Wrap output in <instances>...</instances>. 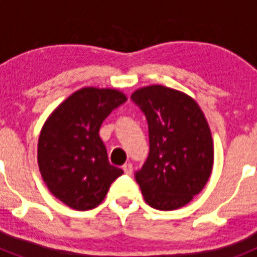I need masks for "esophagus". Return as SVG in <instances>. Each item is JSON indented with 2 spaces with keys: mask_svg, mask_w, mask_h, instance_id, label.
Masks as SVG:
<instances>
[{
  "mask_svg": "<svg viewBox=\"0 0 257 257\" xmlns=\"http://www.w3.org/2000/svg\"><path fill=\"white\" fill-rule=\"evenodd\" d=\"M122 170H123V172L126 175H131L133 174V165H131V163H124V165L122 166Z\"/></svg>",
  "mask_w": 257,
  "mask_h": 257,
  "instance_id": "esophagus-1",
  "label": "esophagus"
}]
</instances>
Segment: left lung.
I'll return each instance as SVG.
<instances>
[{
	"label": "left lung",
	"instance_id": "8db88e82",
	"mask_svg": "<svg viewBox=\"0 0 257 257\" xmlns=\"http://www.w3.org/2000/svg\"><path fill=\"white\" fill-rule=\"evenodd\" d=\"M131 100L148 122V158L135 172L145 202L162 211L183 207L203 189L212 170L205 115L192 97L161 85L140 88Z\"/></svg>",
	"mask_w": 257,
	"mask_h": 257
}]
</instances>
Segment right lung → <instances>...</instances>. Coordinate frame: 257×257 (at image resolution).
<instances>
[{
    "instance_id": "1",
    "label": "right lung",
    "mask_w": 257,
    "mask_h": 257,
    "mask_svg": "<svg viewBox=\"0 0 257 257\" xmlns=\"http://www.w3.org/2000/svg\"><path fill=\"white\" fill-rule=\"evenodd\" d=\"M126 101L110 88L85 87L54 110L38 139V167L50 192L78 211L95 208L123 171L109 163L103 121Z\"/></svg>"
}]
</instances>
